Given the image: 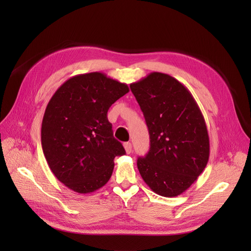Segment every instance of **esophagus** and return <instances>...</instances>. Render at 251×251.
<instances>
[{"instance_id":"34e87169","label":"esophagus","mask_w":251,"mask_h":251,"mask_svg":"<svg viewBox=\"0 0 251 251\" xmlns=\"http://www.w3.org/2000/svg\"><path fill=\"white\" fill-rule=\"evenodd\" d=\"M124 148L126 150V154H131L132 153V143L131 142L124 143Z\"/></svg>"}]
</instances>
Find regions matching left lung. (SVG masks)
I'll return each mask as SVG.
<instances>
[{"label":"left lung","mask_w":251,"mask_h":251,"mask_svg":"<svg viewBox=\"0 0 251 251\" xmlns=\"http://www.w3.org/2000/svg\"><path fill=\"white\" fill-rule=\"evenodd\" d=\"M130 88L143 112L151 147L137 166L147 185L162 197L184 193L204 171L209 137L188 89L165 73L151 72Z\"/></svg>","instance_id":"left-lung-1"}]
</instances>
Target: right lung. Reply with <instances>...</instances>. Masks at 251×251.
I'll list each match as a JSON object with an SVG mask.
<instances>
[{"instance_id":"add662e5","label":"right lung","mask_w":251,"mask_h":251,"mask_svg":"<svg viewBox=\"0 0 251 251\" xmlns=\"http://www.w3.org/2000/svg\"><path fill=\"white\" fill-rule=\"evenodd\" d=\"M126 83L101 72L75 75L49 100L42 123V148L53 175L78 194L110 180L114 158L126 151L114 138L108 110L128 92Z\"/></svg>"}]
</instances>
